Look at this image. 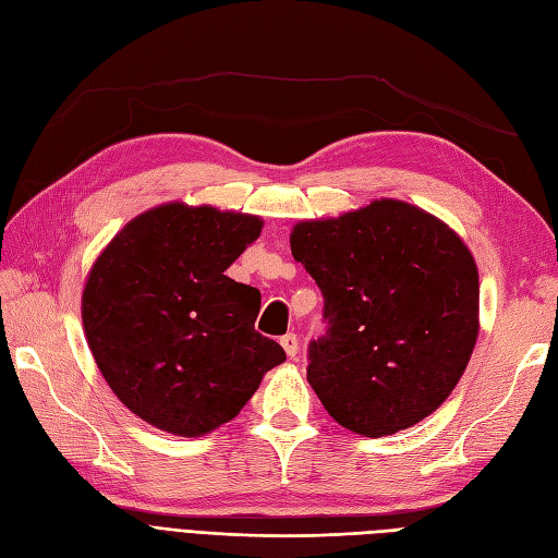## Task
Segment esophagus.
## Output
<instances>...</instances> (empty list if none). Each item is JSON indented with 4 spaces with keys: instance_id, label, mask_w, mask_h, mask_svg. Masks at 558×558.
I'll list each match as a JSON object with an SVG mask.
<instances>
[{
    "instance_id": "esophagus-1",
    "label": "esophagus",
    "mask_w": 558,
    "mask_h": 558,
    "mask_svg": "<svg viewBox=\"0 0 558 558\" xmlns=\"http://www.w3.org/2000/svg\"><path fill=\"white\" fill-rule=\"evenodd\" d=\"M281 347H283V351L289 353L291 359H295L298 356V351H300V340H298V335H293V332H289V335H283L281 337Z\"/></svg>"
}]
</instances>
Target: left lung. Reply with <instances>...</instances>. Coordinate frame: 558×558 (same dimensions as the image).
<instances>
[{"mask_svg": "<svg viewBox=\"0 0 558 558\" xmlns=\"http://www.w3.org/2000/svg\"><path fill=\"white\" fill-rule=\"evenodd\" d=\"M291 251L324 293L328 335L307 381L347 430L418 424L463 377L480 332V275L465 242L410 202L381 197L300 221Z\"/></svg>", "mask_w": 558, "mask_h": 558, "instance_id": "1", "label": "left lung"}]
</instances>
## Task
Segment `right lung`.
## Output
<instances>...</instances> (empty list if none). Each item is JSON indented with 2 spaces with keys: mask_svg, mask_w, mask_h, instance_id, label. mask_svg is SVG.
Returning a JSON list of instances; mask_svg holds the SVG:
<instances>
[{
  "mask_svg": "<svg viewBox=\"0 0 558 558\" xmlns=\"http://www.w3.org/2000/svg\"><path fill=\"white\" fill-rule=\"evenodd\" d=\"M260 230V216L167 202L134 216L93 263L83 330L116 398L146 424L207 435L286 361L253 328L260 291L226 275Z\"/></svg>",
  "mask_w": 558,
  "mask_h": 558,
  "instance_id": "1",
  "label": "right lung"
}]
</instances>
